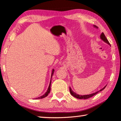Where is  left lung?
Instances as JSON below:
<instances>
[{"label": "left lung", "instance_id": "left-lung-1", "mask_svg": "<svg viewBox=\"0 0 121 121\" xmlns=\"http://www.w3.org/2000/svg\"><path fill=\"white\" fill-rule=\"evenodd\" d=\"M94 26L95 27L98 28V27H97L96 26H95V25H94ZM100 38H101V39L103 40V41H104L105 42V43H108V45H109L110 46V43H109V42L108 41V39H107V38L105 37L104 34L103 33V32H102V33L101 34ZM105 87H106V86H105V87H103V88H102V89H101V90H99V91H98L96 92V93L91 94H89V95H78V94H76L75 93H74V92L72 91V89H71L70 87H69V91H70V94L72 95V96H73L74 97H76V98L78 99H87L90 98V97H92V96H94L96 94L98 93L99 91H102V90H103V89H104V88H105Z\"/></svg>", "mask_w": 121, "mask_h": 121}]
</instances>
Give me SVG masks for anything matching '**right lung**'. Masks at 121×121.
Masks as SVG:
<instances>
[{
    "label": "right lung",
    "mask_w": 121,
    "mask_h": 121,
    "mask_svg": "<svg viewBox=\"0 0 121 121\" xmlns=\"http://www.w3.org/2000/svg\"><path fill=\"white\" fill-rule=\"evenodd\" d=\"M54 69H53L52 70V74H51V78H52V77L53 75V74H54ZM51 80H52V78L51 79V81H50V83H49V87H48V88L47 91H46V92L45 94L41 96L38 97V98H36V99H43V98H44V97H47V96L48 95V94H49V93H50V91H51Z\"/></svg>",
    "instance_id": "add662e5"
}]
</instances>
